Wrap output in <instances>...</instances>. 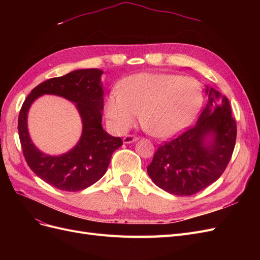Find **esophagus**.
Here are the masks:
<instances>
[{
  "mask_svg": "<svg viewBox=\"0 0 260 260\" xmlns=\"http://www.w3.org/2000/svg\"><path fill=\"white\" fill-rule=\"evenodd\" d=\"M138 140H139V139H138L137 137H135V136H125V137L122 139L124 144H130V143H133V142H137Z\"/></svg>",
  "mask_w": 260,
  "mask_h": 260,
  "instance_id": "esophagus-1",
  "label": "esophagus"
}]
</instances>
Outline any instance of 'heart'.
<instances>
[{
    "label": "heart",
    "instance_id": "obj_1",
    "mask_svg": "<svg viewBox=\"0 0 260 260\" xmlns=\"http://www.w3.org/2000/svg\"><path fill=\"white\" fill-rule=\"evenodd\" d=\"M119 92L105 101V117L117 133L129 130L138 120L153 137L171 138L192 123L201 111L203 90L190 77L142 73L125 78Z\"/></svg>",
    "mask_w": 260,
    "mask_h": 260
}]
</instances>
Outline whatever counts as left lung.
Segmentation results:
<instances>
[{
    "mask_svg": "<svg viewBox=\"0 0 260 260\" xmlns=\"http://www.w3.org/2000/svg\"><path fill=\"white\" fill-rule=\"evenodd\" d=\"M208 102L194 127L159 146L147 174L164 191L190 196L214 183L229 164L237 123L228 99L206 85Z\"/></svg>",
    "mask_w": 260,
    "mask_h": 260,
    "instance_id": "left-lung-1",
    "label": "left lung"
}]
</instances>
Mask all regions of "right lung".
<instances>
[{
	"mask_svg": "<svg viewBox=\"0 0 260 260\" xmlns=\"http://www.w3.org/2000/svg\"><path fill=\"white\" fill-rule=\"evenodd\" d=\"M102 75V70L92 68L52 78L31 91L19 112V139L28 166L39 178L58 190L76 192L95 183L106 172L113 153L122 145L120 138L112 137L102 127V112L104 109ZM44 93L72 101L82 118V137L77 144L64 154L43 153L34 145L28 135V109L33 102Z\"/></svg>",
	"mask_w": 260,
	"mask_h": 260,
	"instance_id": "1",
	"label": "right lung"
}]
</instances>
